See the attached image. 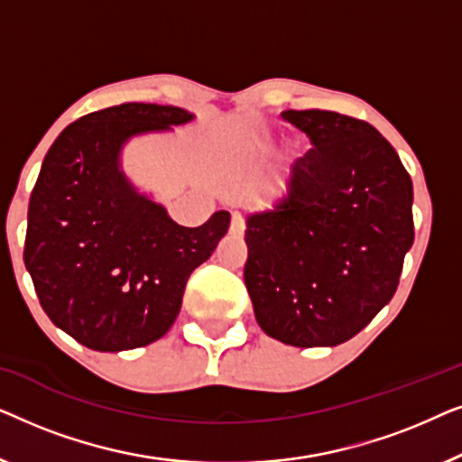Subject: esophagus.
Here are the masks:
<instances>
[{"label": "esophagus", "mask_w": 462, "mask_h": 462, "mask_svg": "<svg viewBox=\"0 0 462 462\" xmlns=\"http://www.w3.org/2000/svg\"><path fill=\"white\" fill-rule=\"evenodd\" d=\"M245 231V220L242 218V214H233V220H231V233L233 236H242Z\"/></svg>", "instance_id": "esophagus-1"}]
</instances>
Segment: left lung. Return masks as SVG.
Segmentation results:
<instances>
[{
    "mask_svg": "<svg viewBox=\"0 0 462 462\" xmlns=\"http://www.w3.org/2000/svg\"><path fill=\"white\" fill-rule=\"evenodd\" d=\"M282 117L313 147L273 210L248 217L244 282L271 338L334 346L393 299L414 242L412 180L364 119L321 109Z\"/></svg>",
    "mask_w": 462,
    "mask_h": 462,
    "instance_id": "8db88e82",
    "label": "left lung"
}]
</instances>
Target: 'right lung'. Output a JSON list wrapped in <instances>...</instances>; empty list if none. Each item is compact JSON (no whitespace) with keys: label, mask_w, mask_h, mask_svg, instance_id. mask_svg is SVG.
Instances as JSON below:
<instances>
[{"label":"right lung","mask_w":462,"mask_h":462,"mask_svg":"<svg viewBox=\"0 0 462 462\" xmlns=\"http://www.w3.org/2000/svg\"><path fill=\"white\" fill-rule=\"evenodd\" d=\"M172 105L124 103L67 125L31 191L24 267L54 326L88 349L125 351L172 328L189 275L229 229L226 210L180 226L117 168L130 136L185 124Z\"/></svg>","instance_id":"1"}]
</instances>
